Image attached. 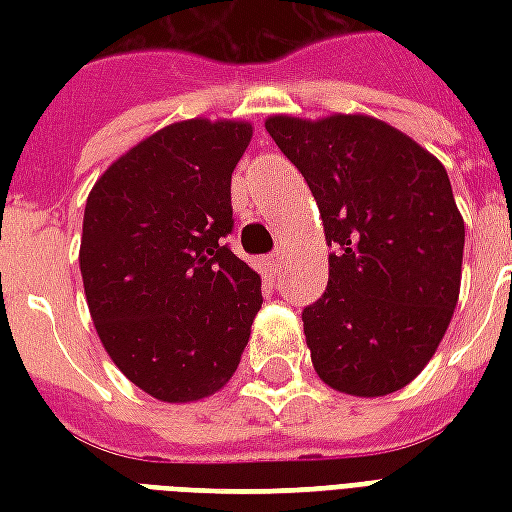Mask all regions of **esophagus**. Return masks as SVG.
I'll return each instance as SVG.
<instances>
[{"label": "esophagus", "mask_w": 512, "mask_h": 512, "mask_svg": "<svg viewBox=\"0 0 512 512\" xmlns=\"http://www.w3.org/2000/svg\"><path fill=\"white\" fill-rule=\"evenodd\" d=\"M282 260H285V252H279V249H277L274 255H268V257H266V266L271 268V271H277V268L282 266Z\"/></svg>", "instance_id": "1"}]
</instances>
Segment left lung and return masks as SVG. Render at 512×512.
<instances>
[{
	"mask_svg": "<svg viewBox=\"0 0 512 512\" xmlns=\"http://www.w3.org/2000/svg\"><path fill=\"white\" fill-rule=\"evenodd\" d=\"M266 131L318 202L329 285L301 321L337 392L381 397L422 373L461 293L463 219L447 169L370 115H274Z\"/></svg>",
	"mask_w": 512,
	"mask_h": 512,
	"instance_id": "obj_1",
	"label": "left lung"
}]
</instances>
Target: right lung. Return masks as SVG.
Instances as JSON below:
<instances>
[{"label": "right lung", "mask_w": 512, "mask_h": 512, "mask_svg": "<svg viewBox=\"0 0 512 512\" xmlns=\"http://www.w3.org/2000/svg\"><path fill=\"white\" fill-rule=\"evenodd\" d=\"M252 142L244 120H183L142 139L84 205V296L123 376L164 403L219 392L263 304L235 257L230 180Z\"/></svg>", "instance_id": "add662e5"}]
</instances>
